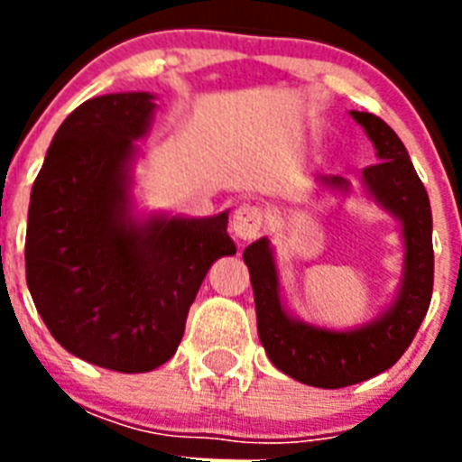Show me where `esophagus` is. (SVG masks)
<instances>
[{"mask_svg": "<svg viewBox=\"0 0 462 462\" xmlns=\"http://www.w3.org/2000/svg\"><path fill=\"white\" fill-rule=\"evenodd\" d=\"M263 222H266V215L259 206H240L238 210L234 212V219H231V231H234L236 238L240 240H254L256 236L261 234L263 228Z\"/></svg>", "mask_w": 462, "mask_h": 462, "instance_id": "1", "label": "esophagus"}]
</instances>
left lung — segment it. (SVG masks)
Here are the masks:
<instances>
[{
    "instance_id": "left-lung-1",
    "label": "left lung",
    "mask_w": 462,
    "mask_h": 462,
    "mask_svg": "<svg viewBox=\"0 0 462 462\" xmlns=\"http://www.w3.org/2000/svg\"><path fill=\"white\" fill-rule=\"evenodd\" d=\"M377 150V164L363 169L365 194L400 222L405 245L402 277L391 303L370 321L352 328H326L303 321L282 296L271 240L247 245L259 340L277 370L317 389H342L389 370L414 340L432 296V212L426 187L398 134L373 113L349 110ZM317 185L333 194H352L340 175H319Z\"/></svg>"
}]
</instances>
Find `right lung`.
<instances>
[{"label":"right lung","instance_id":"right-lung-1","mask_svg":"<svg viewBox=\"0 0 462 462\" xmlns=\"http://www.w3.org/2000/svg\"><path fill=\"white\" fill-rule=\"evenodd\" d=\"M154 99L104 94L60 125L32 187L24 238L27 287L52 337L73 356L129 374L173 356L203 277L236 254L228 210H136L134 164Z\"/></svg>","mask_w":462,"mask_h":462}]
</instances>
